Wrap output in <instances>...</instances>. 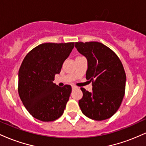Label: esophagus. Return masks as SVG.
I'll use <instances>...</instances> for the list:
<instances>
[{"label": "esophagus", "instance_id": "34e87169", "mask_svg": "<svg viewBox=\"0 0 146 146\" xmlns=\"http://www.w3.org/2000/svg\"><path fill=\"white\" fill-rule=\"evenodd\" d=\"M72 88H73V89H76V88H78V87L76 86H74V85H73V86H72Z\"/></svg>", "mask_w": 146, "mask_h": 146}]
</instances>
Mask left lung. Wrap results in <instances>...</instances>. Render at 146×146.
<instances>
[{"label": "left lung", "instance_id": "1", "mask_svg": "<svg viewBox=\"0 0 146 146\" xmlns=\"http://www.w3.org/2000/svg\"><path fill=\"white\" fill-rule=\"evenodd\" d=\"M75 46L86 58V78L93 86L92 93L81 88L80 109L91 119H107L117 111L124 96L126 75L123 64L116 53L101 42H78Z\"/></svg>", "mask_w": 146, "mask_h": 146}]
</instances>
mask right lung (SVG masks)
<instances>
[{
    "label": "right lung",
    "mask_w": 146,
    "mask_h": 146,
    "mask_svg": "<svg viewBox=\"0 0 146 146\" xmlns=\"http://www.w3.org/2000/svg\"><path fill=\"white\" fill-rule=\"evenodd\" d=\"M75 42L43 43L27 54L18 72V94L32 117L53 121L62 116L71 93V86L53 84Z\"/></svg>",
    "instance_id": "obj_1"
}]
</instances>
